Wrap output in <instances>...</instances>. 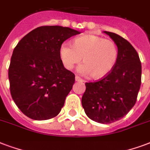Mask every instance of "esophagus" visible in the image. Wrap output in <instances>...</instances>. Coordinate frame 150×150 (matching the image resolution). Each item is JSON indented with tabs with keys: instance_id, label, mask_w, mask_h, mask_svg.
Masks as SVG:
<instances>
[{
	"instance_id": "34e87169",
	"label": "esophagus",
	"mask_w": 150,
	"mask_h": 150,
	"mask_svg": "<svg viewBox=\"0 0 150 150\" xmlns=\"http://www.w3.org/2000/svg\"><path fill=\"white\" fill-rule=\"evenodd\" d=\"M75 80H76V81H79V82H84V80L81 78L80 76H75Z\"/></svg>"
}]
</instances>
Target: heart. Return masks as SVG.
<instances>
[{
	"label": "heart",
	"mask_w": 150,
	"mask_h": 150,
	"mask_svg": "<svg viewBox=\"0 0 150 150\" xmlns=\"http://www.w3.org/2000/svg\"><path fill=\"white\" fill-rule=\"evenodd\" d=\"M59 54L67 69H73L82 59L84 64L78 68V72L90 74L93 79H101L108 75L115 67L119 50L111 39L96 35H84L74 39L73 46L68 43L62 45Z\"/></svg>",
	"instance_id": "obj_1"
}]
</instances>
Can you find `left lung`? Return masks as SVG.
Returning <instances> with one entry per match:
<instances>
[{"mask_svg": "<svg viewBox=\"0 0 150 150\" xmlns=\"http://www.w3.org/2000/svg\"><path fill=\"white\" fill-rule=\"evenodd\" d=\"M119 50L115 66L108 75L85 83L81 103L87 116L95 122L108 124L125 116L134 106L142 82V64L138 53L119 35L103 31Z\"/></svg>", "mask_w": 150, "mask_h": 150, "instance_id": "left-lung-1", "label": "left lung"}]
</instances>
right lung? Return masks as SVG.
<instances>
[{
  "label": "right lung",
  "mask_w": 150,
  "mask_h": 150,
  "mask_svg": "<svg viewBox=\"0 0 150 150\" xmlns=\"http://www.w3.org/2000/svg\"><path fill=\"white\" fill-rule=\"evenodd\" d=\"M78 31L62 26H42L21 39L12 53L10 92L19 109L35 120L57 116L70 92L75 75L66 69L59 50Z\"/></svg>",
  "instance_id": "right-lung-1"
}]
</instances>
